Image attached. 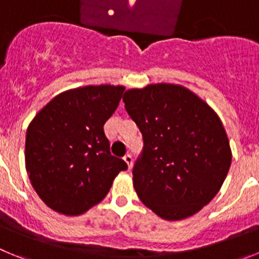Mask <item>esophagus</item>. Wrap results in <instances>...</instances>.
Returning a JSON list of instances; mask_svg holds the SVG:
<instances>
[{
  "instance_id": "34e87169",
  "label": "esophagus",
  "mask_w": 259,
  "mask_h": 259,
  "mask_svg": "<svg viewBox=\"0 0 259 259\" xmlns=\"http://www.w3.org/2000/svg\"><path fill=\"white\" fill-rule=\"evenodd\" d=\"M123 159H124V162L127 163L128 168L131 170V167H132V162H134V158H132L131 154H125L124 157H123Z\"/></svg>"
}]
</instances>
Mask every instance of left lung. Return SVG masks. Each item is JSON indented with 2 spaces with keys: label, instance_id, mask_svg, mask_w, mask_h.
I'll return each instance as SVG.
<instances>
[{
  "label": "left lung",
  "instance_id": "8db88e82",
  "mask_svg": "<svg viewBox=\"0 0 259 259\" xmlns=\"http://www.w3.org/2000/svg\"><path fill=\"white\" fill-rule=\"evenodd\" d=\"M123 101L143 134V153L132 170L139 198L166 221L200 211L219 192L232 161L219 116L175 84L130 89Z\"/></svg>",
  "mask_w": 259,
  "mask_h": 259
}]
</instances>
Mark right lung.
I'll use <instances>...</instances> for the list:
<instances>
[{
    "mask_svg": "<svg viewBox=\"0 0 259 259\" xmlns=\"http://www.w3.org/2000/svg\"><path fill=\"white\" fill-rule=\"evenodd\" d=\"M122 85H87L56 96L26 135V168L50 209L80 215L101 202L127 163L110 153L104 124L122 98Z\"/></svg>",
    "mask_w": 259,
    "mask_h": 259,
    "instance_id": "right-lung-1",
    "label": "right lung"
}]
</instances>
